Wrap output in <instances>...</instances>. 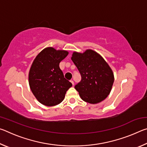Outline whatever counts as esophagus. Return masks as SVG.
<instances>
[{"instance_id":"esophagus-1","label":"esophagus","mask_w":147,"mask_h":147,"mask_svg":"<svg viewBox=\"0 0 147 147\" xmlns=\"http://www.w3.org/2000/svg\"><path fill=\"white\" fill-rule=\"evenodd\" d=\"M71 84H73V86H74V81H73V80H71Z\"/></svg>"}]
</instances>
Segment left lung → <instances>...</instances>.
<instances>
[{
	"mask_svg": "<svg viewBox=\"0 0 147 147\" xmlns=\"http://www.w3.org/2000/svg\"><path fill=\"white\" fill-rule=\"evenodd\" d=\"M72 61L81 74V81L74 86L84 101L97 104L110 93L114 76L108 64L100 54L93 50L84 53L74 52Z\"/></svg>",
	"mask_w": 147,
	"mask_h": 147,
	"instance_id": "obj_1",
	"label": "left lung"
}]
</instances>
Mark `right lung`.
I'll use <instances>...</instances> for the list:
<instances>
[{"mask_svg": "<svg viewBox=\"0 0 147 147\" xmlns=\"http://www.w3.org/2000/svg\"><path fill=\"white\" fill-rule=\"evenodd\" d=\"M66 51L53 47L43 49L32 64L28 74L32 93L39 102L47 106L61 103L72 84L64 78L59 63L68 55Z\"/></svg>", "mask_w": 147, "mask_h": 147, "instance_id": "obj_1", "label": "right lung"}]
</instances>
